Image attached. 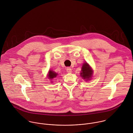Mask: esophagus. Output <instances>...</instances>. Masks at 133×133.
Listing matches in <instances>:
<instances>
[{
	"label": "esophagus",
	"instance_id": "esophagus-1",
	"mask_svg": "<svg viewBox=\"0 0 133 133\" xmlns=\"http://www.w3.org/2000/svg\"><path fill=\"white\" fill-rule=\"evenodd\" d=\"M66 72L68 73H71L72 72V69L71 68H69V67H68L66 68Z\"/></svg>",
	"mask_w": 133,
	"mask_h": 133
}]
</instances>
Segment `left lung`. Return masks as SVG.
I'll list each match as a JSON object with an SVG mask.
<instances>
[{"mask_svg":"<svg viewBox=\"0 0 133 133\" xmlns=\"http://www.w3.org/2000/svg\"><path fill=\"white\" fill-rule=\"evenodd\" d=\"M93 74V71L89 65L87 63H84L82 66V70L80 73V76L82 77L84 79L90 80L92 77V75Z\"/></svg>","mask_w":133,"mask_h":133,"instance_id":"left-lung-1","label":"left lung"}]
</instances>
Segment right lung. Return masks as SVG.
<instances>
[{
  "mask_svg": "<svg viewBox=\"0 0 133 133\" xmlns=\"http://www.w3.org/2000/svg\"><path fill=\"white\" fill-rule=\"evenodd\" d=\"M57 75V73H56L54 72V71H49V78L50 79H53L54 78L56 77Z\"/></svg>",
  "mask_w": 133,
  "mask_h": 133,
  "instance_id": "right-lung-1",
  "label": "right lung"
}]
</instances>
